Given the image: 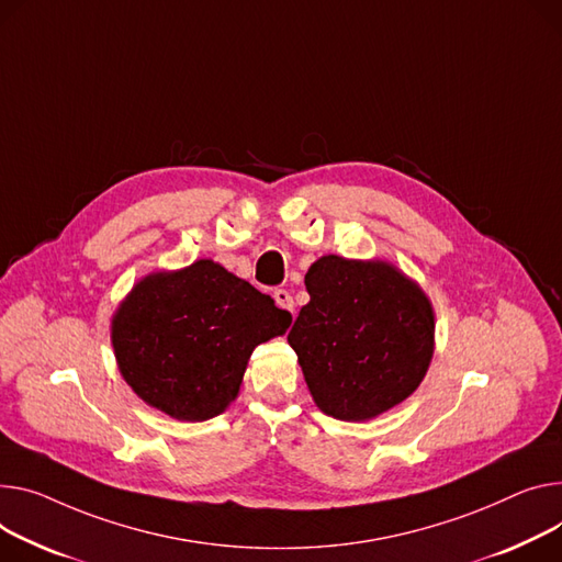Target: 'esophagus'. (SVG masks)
I'll return each mask as SVG.
<instances>
[{
	"label": "esophagus",
	"instance_id": "esophagus-1",
	"mask_svg": "<svg viewBox=\"0 0 562 562\" xmlns=\"http://www.w3.org/2000/svg\"><path fill=\"white\" fill-rule=\"evenodd\" d=\"M273 297H276V305L280 310H286L293 314V295L286 291V289H276L273 291Z\"/></svg>",
	"mask_w": 562,
	"mask_h": 562
}]
</instances>
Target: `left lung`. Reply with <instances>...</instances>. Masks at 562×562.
Listing matches in <instances>:
<instances>
[{"label":"left lung","mask_w":562,"mask_h":562,"mask_svg":"<svg viewBox=\"0 0 562 562\" xmlns=\"http://www.w3.org/2000/svg\"><path fill=\"white\" fill-rule=\"evenodd\" d=\"M286 341L323 414L363 423L414 393L434 355L425 291L389 261L323 255Z\"/></svg>","instance_id":"1"}]
</instances>
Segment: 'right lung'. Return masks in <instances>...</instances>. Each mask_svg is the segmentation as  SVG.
<instances>
[{"label":"right lung","mask_w":562,"mask_h":562,"mask_svg":"<svg viewBox=\"0 0 562 562\" xmlns=\"http://www.w3.org/2000/svg\"><path fill=\"white\" fill-rule=\"evenodd\" d=\"M291 314L212 259L142 278L112 316L126 384L182 423L210 420L237 397L252 350Z\"/></svg>","instance_id":"1"}]
</instances>
